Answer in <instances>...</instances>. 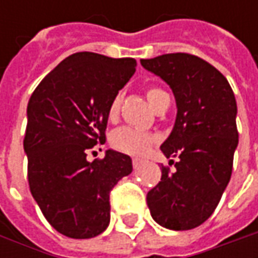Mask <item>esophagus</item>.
<instances>
[{"label": "esophagus", "instance_id": "esophagus-1", "mask_svg": "<svg viewBox=\"0 0 258 258\" xmlns=\"http://www.w3.org/2000/svg\"><path fill=\"white\" fill-rule=\"evenodd\" d=\"M132 165H134L135 169H138V168H141V165H142V161H141V159H134V161H132Z\"/></svg>", "mask_w": 258, "mask_h": 258}]
</instances>
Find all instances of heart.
Masks as SVG:
<instances>
[{"mask_svg": "<svg viewBox=\"0 0 258 258\" xmlns=\"http://www.w3.org/2000/svg\"><path fill=\"white\" fill-rule=\"evenodd\" d=\"M166 93L159 87L151 86L146 89V97L154 107L158 106V103L164 99ZM120 104H122V96L116 94L110 100L109 107H107L106 116H107L109 122H116V119L119 116V110H120ZM109 142H110V146L117 152L131 155V156H142L156 142V136L149 132L131 127V126H123V127H119L112 132Z\"/></svg>", "mask_w": 258, "mask_h": 258, "instance_id": "obj_1", "label": "heart"}]
</instances>
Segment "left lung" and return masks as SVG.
Wrapping results in <instances>:
<instances>
[{
  "label": "left lung",
  "mask_w": 258,
  "mask_h": 258,
  "mask_svg": "<svg viewBox=\"0 0 258 258\" xmlns=\"http://www.w3.org/2000/svg\"><path fill=\"white\" fill-rule=\"evenodd\" d=\"M141 64L169 85L178 107L161 151L179 161L173 171L162 165L146 203L159 225L192 230L213 215L231 178L238 145L233 89L214 66L188 53L142 58Z\"/></svg>",
  "instance_id": "8db88e82"
}]
</instances>
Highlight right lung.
<instances>
[{"instance_id": "1", "label": "right lung", "mask_w": 258, "mask_h": 258, "mask_svg": "<svg viewBox=\"0 0 258 258\" xmlns=\"http://www.w3.org/2000/svg\"><path fill=\"white\" fill-rule=\"evenodd\" d=\"M136 70L131 57L82 51L64 58L35 87L27 107L24 151L31 195L50 225L70 238H92L110 221V191L132 172L127 155L106 151L107 107Z\"/></svg>"}]
</instances>
